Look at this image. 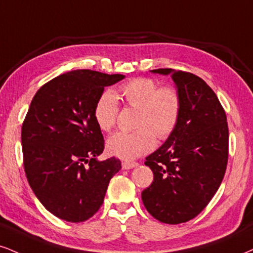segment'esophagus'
<instances>
[{
  "label": "esophagus",
  "mask_w": 253,
  "mask_h": 253,
  "mask_svg": "<svg viewBox=\"0 0 253 253\" xmlns=\"http://www.w3.org/2000/svg\"><path fill=\"white\" fill-rule=\"evenodd\" d=\"M138 163H136V162H123L122 163V168H123L124 170H129V169H132V168H136Z\"/></svg>",
  "instance_id": "obj_1"
}]
</instances>
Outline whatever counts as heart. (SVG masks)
Instances as JSON below:
<instances>
[{"instance_id":"b5f03b06","label":"heart","mask_w":253,"mask_h":253,"mask_svg":"<svg viewBox=\"0 0 253 253\" xmlns=\"http://www.w3.org/2000/svg\"><path fill=\"white\" fill-rule=\"evenodd\" d=\"M121 97L130 108L138 109L135 132H116L107 141L110 155L122 160H135L155 148V135L167 138L173 131L179 120L180 96L172 86L158 88L154 80L137 77L121 88ZM118 115L117 97L111 90L101 93L93 118L102 131H110Z\"/></svg>"}]
</instances>
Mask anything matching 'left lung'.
Returning a JSON list of instances; mask_svg holds the SVG:
<instances>
[{
    "label": "left lung",
    "instance_id": "8db88e82",
    "mask_svg": "<svg viewBox=\"0 0 253 253\" xmlns=\"http://www.w3.org/2000/svg\"><path fill=\"white\" fill-rule=\"evenodd\" d=\"M151 71L171 75L182 108L173 131L146 157L154 182L142 192V201L160 222L185 223L204 210L224 178L229 156L226 115L201 77L169 68Z\"/></svg>",
    "mask_w": 253,
    "mask_h": 253
}]
</instances>
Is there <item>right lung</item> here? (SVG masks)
<instances>
[{"instance_id": "add662e5", "label": "right lung", "mask_w": 253, "mask_h": 253, "mask_svg": "<svg viewBox=\"0 0 253 253\" xmlns=\"http://www.w3.org/2000/svg\"><path fill=\"white\" fill-rule=\"evenodd\" d=\"M89 69L55 77L34 96L22 124L23 164L30 188L49 212L80 223L98 211L121 161L104 150L93 108L105 86L124 79Z\"/></svg>"}]
</instances>
